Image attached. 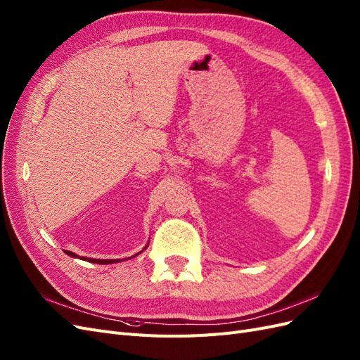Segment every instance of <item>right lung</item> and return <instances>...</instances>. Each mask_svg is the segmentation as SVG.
Returning <instances> with one entry per match:
<instances>
[{
    "label": "right lung",
    "mask_w": 360,
    "mask_h": 360,
    "mask_svg": "<svg viewBox=\"0 0 360 360\" xmlns=\"http://www.w3.org/2000/svg\"><path fill=\"white\" fill-rule=\"evenodd\" d=\"M66 254L70 257H76L73 252H70V250H66ZM82 259H86V261H90V263H97V264H110V263H117L118 261V259H94V258H85V257H82Z\"/></svg>",
    "instance_id": "1"
}]
</instances>
